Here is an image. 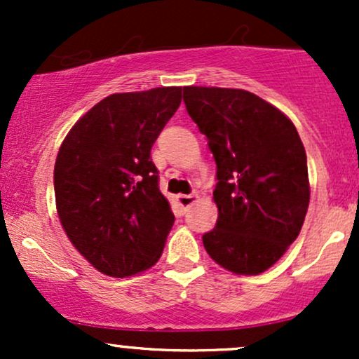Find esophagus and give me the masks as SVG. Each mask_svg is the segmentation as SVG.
<instances>
[{"label":"esophagus","mask_w":359,"mask_h":359,"mask_svg":"<svg viewBox=\"0 0 359 359\" xmlns=\"http://www.w3.org/2000/svg\"><path fill=\"white\" fill-rule=\"evenodd\" d=\"M197 201H199V196H197V194H179V196H177V203H179V205L184 211H187V209L191 208L192 204H196Z\"/></svg>","instance_id":"esophagus-1"}]
</instances>
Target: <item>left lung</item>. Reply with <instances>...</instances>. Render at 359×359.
Returning <instances> with one entry per match:
<instances>
[{"mask_svg":"<svg viewBox=\"0 0 359 359\" xmlns=\"http://www.w3.org/2000/svg\"><path fill=\"white\" fill-rule=\"evenodd\" d=\"M184 102L217 167L219 214L204 248L228 271L263 273L297 240L307 214L311 185L297 130L245 89L187 86Z\"/></svg>","mask_w":359,"mask_h":359,"instance_id":"1","label":"left lung"}]
</instances>
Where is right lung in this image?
I'll return each mask as SVG.
<instances>
[{
    "label": "right lung",
    "mask_w": 359,
    "mask_h": 359,
    "mask_svg": "<svg viewBox=\"0 0 359 359\" xmlns=\"http://www.w3.org/2000/svg\"><path fill=\"white\" fill-rule=\"evenodd\" d=\"M182 101V88L116 93L77 119L53 168L62 228L101 273L131 277L162 257L174 212L150 150Z\"/></svg>",
    "instance_id": "add662e5"
}]
</instances>
